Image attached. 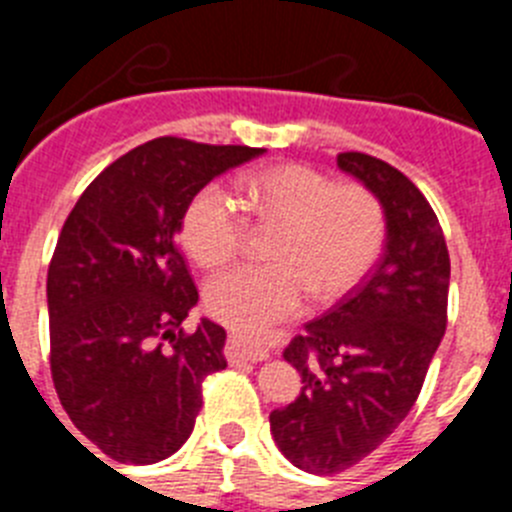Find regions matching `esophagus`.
Returning <instances> with one entry per match:
<instances>
[{
	"label": "esophagus",
	"mask_w": 512,
	"mask_h": 512,
	"mask_svg": "<svg viewBox=\"0 0 512 512\" xmlns=\"http://www.w3.org/2000/svg\"><path fill=\"white\" fill-rule=\"evenodd\" d=\"M230 354L241 361H266L269 359V351L259 343H253L251 338L241 336V333H233L230 336Z\"/></svg>",
	"instance_id": "34e87169"
}]
</instances>
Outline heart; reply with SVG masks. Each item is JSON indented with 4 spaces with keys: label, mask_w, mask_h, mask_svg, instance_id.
Returning a JSON list of instances; mask_svg holds the SVG:
<instances>
[{
    "label": "heart",
    "mask_w": 512,
    "mask_h": 512,
    "mask_svg": "<svg viewBox=\"0 0 512 512\" xmlns=\"http://www.w3.org/2000/svg\"><path fill=\"white\" fill-rule=\"evenodd\" d=\"M256 225H277L271 264L230 269L205 287V307L230 328L259 336L295 318L307 295L336 302L354 292L382 256L387 215L361 184H336L305 164L256 171L243 184ZM248 217L220 184L194 194L182 217V243L202 269H220L243 251Z\"/></svg>",
    "instance_id": "heart-1"
}]
</instances>
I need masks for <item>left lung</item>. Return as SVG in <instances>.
<instances>
[{
  "mask_svg": "<svg viewBox=\"0 0 512 512\" xmlns=\"http://www.w3.org/2000/svg\"><path fill=\"white\" fill-rule=\"evenodd\" d=\"M336 161L382 202L387 248L354 292L284 348L302 392L269 415L271 436L310 474L354 467L405 420L449 320V248L423 192L382 158L346 151Z\"/></svg>",
  "mask_w": 512,
  "mask_h": 512,
  "instance_id": "8db88e82",
  "label": "left lung"
}]
</instances>
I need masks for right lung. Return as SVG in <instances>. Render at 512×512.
<instances>
[{"label":"right lung","instance_id":"right-lung-1","mask_svg":"<svg viewBox=\"0 0 512 512\" xmlns=\"http://www.w3.org/2000/svg\"><path fill=\"white\" fill-rule=\"evenodd\" d=\"M264 148L153 138L84 189L48 266L51 377L81 436L120 464L179 451L202 382L228 366L225 330L184 318L200 295L176 246L192 197Z\"/></svg>","mask_w":512,"mask_h":512}]
</instances>
